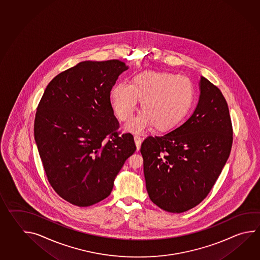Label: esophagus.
<instances>
[{
  "instance_id": "34e87169",
  "label": "esophagus",
  "mask_w": 260,
  "mask_h": 260,
  "mask_svg": "<svg viewBox=\"0 0 260 260\" xmlns=\"http://www.w3.org/2000/svg\"><path fill=\"white\" fill-rule=\"evenodd\" d=\"M134 141H135V144H136L137 150H140V148H141V144H142V138H141L139 135H135V136H134Z\"/></svg>"
}]
</instances>
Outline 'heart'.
Masks as SVG:
<instances>
[{
	"instance_id": "obj_1",
	"label": "heart",
	"mask_w": 260,
	"mask_h": 260,
	"mask_svg": "<svg viewBox=\"0 0 260 260\" xmlns=\"http://www.w3.org/2000/svg\"><path fill=\"white\" fill-rule=\"evenodd\" d=\"M112 106L118 117L127 121L143 99V111L126 125L133 133H143L154 125L158 129L174 127L190 108L193 86L185 76L170 72L145 71L134 76L133 82L120 81L112 88Z\"/></svg>"
}]
</instances>
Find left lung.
<instances>
[{
  "label": "left lung",
  "instance_id": "left-lung-1",
  "mask_svg": "<svg viewBox=\"0 0 260 260\" xmlns=\"http://www.w3.org/2000/svg\"><path fill=\"white\" fill-rule=\"evenodd\" d=\"M196 110L186 121L141 146L146 190L168 212L182 213L211 191L233 145L228 104L217 86L201 77Z\"/></svg>",
  "mask_w": 260,
  "mask_h": 260
}]
</instances>
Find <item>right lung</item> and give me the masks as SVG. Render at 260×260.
Returning a JSON list of instances; mask_svg holds the SVG:
<instances>
[{"mask_svg":"<svg viewBox=\"0 0 260 260\" xmlns=\"http://www.w3.org/2000/svg\"><path fill=\"white\" fill-rule=\"evenodd\" d=\"M119 60L83 61L47 85L38 106L34 137L48 180L66 201L89 207L111 193L125 161L136 151L119 135L110 102Z\"/></svg>","mask_w":260,"mask_h":260,"instance_id":"add662e5","label":"right lung"}]
</instances>
